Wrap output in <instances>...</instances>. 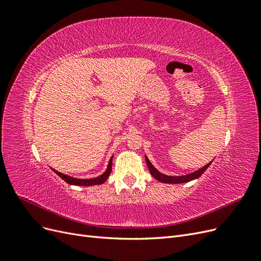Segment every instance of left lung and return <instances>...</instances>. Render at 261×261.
<instances>
[{
  "label": "left lung",
  "mask_w": 261,
  "mask_h": 261,
  "mask_svg": "<svg viewBox=\"0 0 261 261\" xmlns=\"http://www.w3.org/2000/svg\"><path fill=\"white\" fill-rule=\"evenodd\" d=\"M146 163L148 165V169L150 171V174H151L156 180L159 181H162V183H169V184H179V183H186V181H189V180H193V179H196L198 178L199 176H201L202 173L206 171L208 169L209 165L211 164L208 163L207 165H204L203 168L199 169L198 171H196L194 173H191V174H187V175H183V176H169V175H165V174H162V173H160L159 171H158L153 165L151 164V162H150L148 160V158L146 156Z\"/></svg>",
  "instance_id": "obj_1"
}]
</instances>
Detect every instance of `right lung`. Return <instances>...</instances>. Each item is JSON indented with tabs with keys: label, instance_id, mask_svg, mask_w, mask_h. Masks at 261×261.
<instances>
[{
	"label": "right lung",
	"instance_id": "obj_1",
	"mask_svg": "<svg viewBox=\"0 0 261 261\" xmlns=\"http://www.w3.org/2000/svg\"><path fill=\"white\" fill-rule=\"evenodd\" d=\"M112 158L113 155L111 156V159H110L109 161V165H108V169L107 171L103 173V174L98 176V177H94V178H89V179H81V178H75V177H72V176H68L66 174H63V173L61 172H58L55 171L54 169H52L57 174L62 178L64 179L66 183L70 184V185H76V186H91V185H100V184H103L105 181L108 179L110 173H111L112 171Z\"/></svg>",
	"mask_w": 261,
	"mask_h": 261
}]
</instances>
